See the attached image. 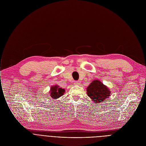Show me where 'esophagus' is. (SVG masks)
<instances>
[{
  "label": "esophagus",
  "mask_w": 146,
  "mask_h": 146,
  "mask_svg": "<svg viewBox=\"0 0 146 146\" xmlns=\"http://www.w3.org/2000/svg\"><path fill=\"white\" fill-rule=\"evenodd\" d=\"M80 80H78V81L75 82L74 84H75V85H79V84H80Z\"/></svg>",
  "instance_id": "34e87169"
}]
</instances>
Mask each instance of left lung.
<instances>
[{"label": "left lung", "instance_id": "8db88e82", "mask_svg": "<svg viewBox=\"0 0 146 146\" xmlns=\"http://www.w3.org/2000/svg\"><path fill=\"white\" fill-rule=\"evenodd\" d=\"M87 94L94 102L101 103L110 96L111 92L101 82L95 80L88 87Z\"/></svg>", "mask_w": 146, "mask_h": 146}]
</instances>
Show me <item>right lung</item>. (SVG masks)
<instances>
[{
	"mask_svg": "<svg viewBox=\"0 0 146 146\" xmlns=\"http://www.w3.org/2000/svg\"><path fill=\"white\" fill-rule=\"evenodd\" d=\"M64 92L65 90L64 89L59 88V86L57 85H54L53 86H51V88L50 95L51 98H52L54 99H55L63 95Z\"/></svg>",
	"mask_w": 146,
	"mask_h": 146,
	"instance_id": "right-lung-1",
	"label": "right lung"
}]
</instances>
